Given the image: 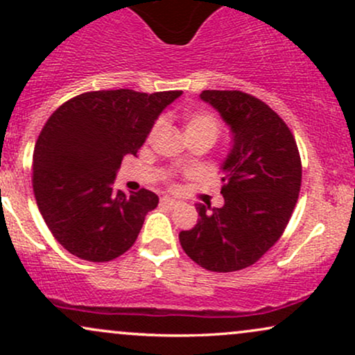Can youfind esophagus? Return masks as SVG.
Segmentation results:
<instances>
[{
	"label": "esophagus",
	"instance_id": "obj_1",
	"mask_svg": "<svg viewBox=\"0 0 355 355\" xmlns=\"http://www.w3.org/2000/svg\"><path fill=\"white\" fill-rule=\"evenodd\" d=\"M160 203H162V205H164V207H168V209H175V207L178 205V202H175L173 198H168V197L162 198Z\"/></svg>",
	"mask_w": 355,
	"mask_h": 355
}]
</instances>
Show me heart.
<instances>
[{
  "label": "heart",
  "mask_w": 355,
  "mask_h": 355,
  "mask_svg": "<svg viewBox=\"0 0 355 355\" xmlns=\"http://www.w3.org/2000/svg\"><path fill=\"white\" fill-rule=\"evenodd\" d=\"M158 123L153 125L150 137L157 132ZM185 135H209L217 138L218 135V121L217 118L205 112H191L185 116Z\"/></svg>",
  "instance_id": "obj_1"
}]
</instances>
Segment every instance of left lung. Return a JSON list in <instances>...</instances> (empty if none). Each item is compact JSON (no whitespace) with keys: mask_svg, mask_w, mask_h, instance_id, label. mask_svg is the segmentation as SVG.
I'll return each mask as SVG.
<instances>
[{"mask_svg":"<svg viewBox=\"0 0 355 355\" xmlns=\"http://www.w3.org/2000/svg\"><path fill=\"white\" fill-rule=\"evenodd\" d=\"M232 132L223 162V207L198 203V222L178 239L195 263L211 272L254 266L275 242L299 198L302 164L285 121L262 100L237 89H205Z\"/></svg>","mask_w":355,"mask_h":355,"instance_id":"8db88e82","label":"left lung"}]
</instances>
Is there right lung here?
<instances>
[{"mask_svg":"<svg viewBox=\"0 0 355 355\" xmlns=\"http://www.w3.org/2000/svg\"><path fill=\"white\" fill-rule=\"evenodd\" d=\"M180 95L100 89L64 101L48 118L33 152V191L44 223L70 254L110 262L135 243L158 197L115 191L116 170Z\"/></svg>","mask_w":355,"mask_h":355,"instance_id":"1","label":"right lung"}]
</instances>
